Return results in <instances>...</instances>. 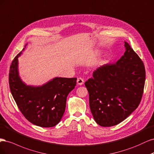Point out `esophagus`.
<instances>
[{
    "mask_svg": "<svg viewBox=\"0 0 154 154\" xmlns=\"http://www.w3.org/2000/svg\"><path fill=\"white\" fill-rule=\"evenodd\" d=\"M77 84H79V85H82V84L84 82V79L82 77L77 78Z\"/></svg>",
    "mask_w": 154,
    "mask_h": 154,
    "instance_id": "esophagus-1",
    "label": "esophagus"
}]
</instances>
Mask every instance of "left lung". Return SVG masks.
Wrapping results in <instances>:
<instances>
[{
	"label": "left lung",
	"mask_w": 154,
	"mask_h": 154,
	"mask_svg": "<svg viewBox=\"0 0 154 154\" xmlns=\"http://www.w3.org/2000/svg\"><path fill=\"white\" fill-rule=\"evenodd\" d=\"M125 47V52L116 63L99 67L85 82L93 116L102 127L121 123L136 109L141 100L145 66L126 42Z\"/></svg>",
	"instance_id": "1"
}]
</instances>
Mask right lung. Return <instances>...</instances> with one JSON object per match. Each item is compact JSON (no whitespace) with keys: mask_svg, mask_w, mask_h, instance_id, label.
Listing matches in <instances>:
<instances>
[{"mask_svg":"<svg viewBox=\"0 0 154 154\" xmlns=\"http://www.w3.org/2000/svg\"><path fill=\"white\" fill-rule=\"evenodd\" d=\"M21 54L14 58L9 69L12 96L28 121L42 127H54L63 117L67 96L76 86L77 78L56 77L42 86H26L18 76V57Z\"/></svg>","mask_w":154,"mask_h":154,"instance_id":"obj_1","label":"right lung"}]
</instances>
